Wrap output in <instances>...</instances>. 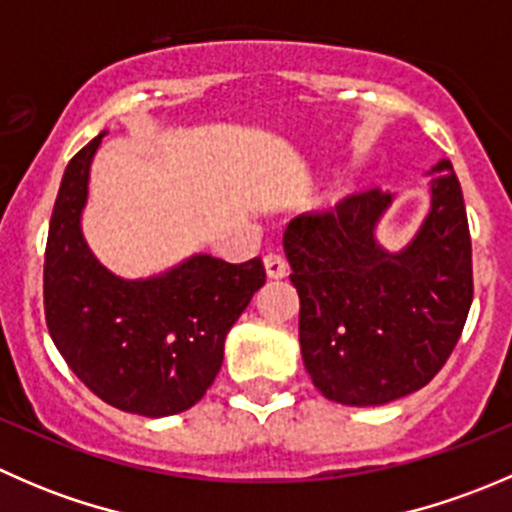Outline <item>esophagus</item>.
Instances as JSON below:
<instances>
[{"label": "esophagus", "mask_w": 512, "mask_h": 512, "mask_svg": "<svg viewBox=\"0 0 512 512\" xmlns=\"http://www.w3.org/2000/svg\"><path fill=\"white\" fill-rule=\"evenodd\" d=\"M265 270H267V275L272 277V280H280V277H285L287 270H289L285 255H280V252H267V255H265Z\"/></svg>", "instance_id": "esophagus-1"}]
</instances>
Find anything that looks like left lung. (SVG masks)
Instances as JSON below:
<instances>
[{"instance_id":"1","label":"left lung","mask_w":512,"mask_h":512,"mask_svg":"<svg viewBox=\"0 0 512 512\" xmlns=\"http://www.w3.org/2000/svg\"><path fill=\"white\" fill-rule=\"evenodd\" d=\"M431 210L401 252L376 242L394 195L354 193L285 230L299 292V347L314 386L344 406H381L426 386L448 361L473 302L461 183L441 158Z\"/></svg>"}]
</instances>
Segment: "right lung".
<instances>
[{
  "label": "right lung",
  "instance_id": "right-lung-1",
  "mask_svg": "<svg viewBox=\"0 0 512 512\" xmlns=\"http://www.w3.org/2000/svg\"><path fill=\"white\" fill-rule=\"evenodd\" d=\"M96 136L69 160L44 255V314L69 369L106 404L173 416L198 404L223 366L225 337L265 285L260 257L195 255L151 280H121L81 235Z\"/></svg>",
  "mask_w": 512,
  "mask_h": 512
}]
</instances>
